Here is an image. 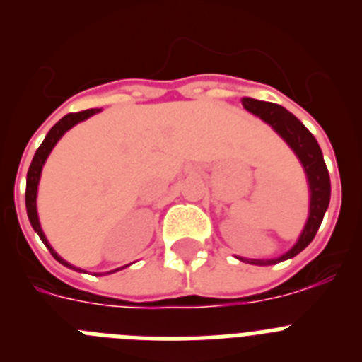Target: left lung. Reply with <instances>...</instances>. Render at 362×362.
<instances>
[{
  "instance_id": "8db88e82",
  "label": "left lung",
  "mask_w": 362,
  "mask_h": 362,
  "mask_svg": "<svg viewBox=\"0 0 362 362\" xmlns=\"http://www.w3.org/2000/svg\"><path fill=\"white\" fill-rule=\"evenodd\" d=\"M243 107L248 112H252V114H255V116L261 117L263 121H267L272 129L276 130L284 141L288 143L290 148L297 153L299 161L303 163V168H305L306 177H308L310 192H312L310 194L308 221H306L305 230H303L299 241L296 243L292 250L281 255L279 259H268V261L243 259V261H248L252 264H276L284 261V259L296 257L299 252L305 250L306 246L313 241L322 223L326 209H328V203H330V175H328V168H326V163L322 159L321 146L315 141V137L286 108H283L281 105L257 101V99L252 98H243Z\"/></svg>"
}]
</instances>
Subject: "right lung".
<instances>
[{
	"mask_svg": "<svg viewBox=\"0 0 362 362\" xmlns=\"http://www.w3.org/2000/svg\"><path fill=\"white\" fill-rule=\"evenodd\" d=\"M95 112H99L98 108H90V110H83V112H74V114H66L63 119L57 121L52 129L49 130V134H47V137L43 139L41 146L36 150V153H34V159H32L30 168H28V174H27V192H25V203H27V214H28V221H30L32 228L36 230L37 235L41 238V241L47 245V248L50 250V254L54 255V259H56V261H59L62 264H65V267L72 268V270H79V268L72 267V264H69L66 261H63V259L52 250V246L49 245V241H47L43 230H41V226H40V219H37V210H36L37 183H40L41 168H43L47 158H49L50 150H52L54 145L59 141V137H62L63 134L66 132V130L72 129L74 124L79 123V121H83V119H86V117H90L92 114H95ZM79 272H81V270H79Z\"/></svg>",
	"mask_w": 362,
	"mask_h": 362,
	"instance_id": "1",
	"label": "right lung"
}]
</instances>
